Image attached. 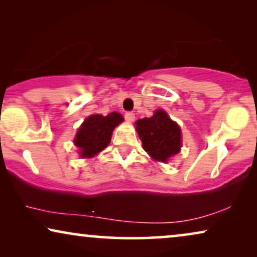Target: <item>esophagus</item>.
I'll return each mask as SVG.
<instances>
[{"label": "esophagus", "instance_id": "obj_1", "mask_svg": "<svg viewBox=\"0 0 257 257\" xmlns=\"http://www.w3.org/2000/svg\"><path fill=\"white\" fill-rule=\"evenodd\" d=\"M125 119H126V121H128V122H132L133 120H135V113H132V112H126L125 113Z\"/></svg>", "mask_w": 257, "mask_h": 257}]
</instances>
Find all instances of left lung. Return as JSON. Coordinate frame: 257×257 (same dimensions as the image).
Segmentation results:
<instances>
[{
	"label": "left lung",
	"mask_w": 257,
	"mask_h": 257,
	"mask_svg": "<svg viewBox=\"0 0 257 257\" xmlns=\"http://www.w3.org/2000/svg\"><path fill=\"white\" fill-rule=\"evenodd\" d=\"M136 130L143 149L152 159L167 163L181 149V130L164 110H157L150 118L138 119Z\"/></svg>",
	"instance_id": "1"
}]
</instances>
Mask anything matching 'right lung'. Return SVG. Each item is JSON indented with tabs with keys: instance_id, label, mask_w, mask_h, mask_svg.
Returning a JSON list of instances; mask_svg holds the SVG:
<instances>
[{
	"instance_id": "obj_1",
	"label": "right lung",
	"mask_w": 257,
	"mask_h": 257,
	"mask_svg": "<svg viewBox=\"0 0 257 257\" xmlns=\"http://www.w3.org/2000/svg\"><path fill=\"white\" fill-rule=\"evenodd\" d=\"M124 120L122 115L112 112L107 115L92 114L87 117L77 131L75 145L79 149L82 158H92L106 149L111 143L112 132L115 126Z\"/></svg>"
}]
</instances>
